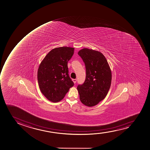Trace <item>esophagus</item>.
Listing matches in <instances>:
<instances>
[{"label":"esophagus","mask_w":150,"mask_h":150,"mask_svg":"<svg viewBox=\"0 0 150 150\" xmlns=\"http://www.w3.org/2000/svg\"><path fill=\"white\" fill-rule=\"evenodd\" d=\"M72 80H73V82H74V83H75H75H76V81H77V80H76V79H73Z\"/></svg>","instance_id":"esophagus-1"}]
</instances>
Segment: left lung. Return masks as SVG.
<instances>
[{"mask_svg":"<svg viewBox=\"0 0 150 150\" xmlns=\"http://www.w3.org/2000/svg\"><path fill=\"white\" fill-rule=\"evenodd\" d=\"M78 54L86 67V77L77 86L80 100L87 107L96 106L104 99L111 86L112 72L107 60L101 52L85 48Z\"/></svg>","mask_w":150,"mask_h":150,"instance_id":"obj_1","label":"left lung"}]
</instances>
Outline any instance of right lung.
Returning a JSON list of instances; mask_svg holds the SVG:
<instances>
[{
  "mask_svg": "<svg viewBox=\"0 0 150 150\" xmlns=\"http://www.w3.org/2000/svg\"><path fill=\"white\" fill-rule=\"evenodd\" d=\"M74 51L73 47L55 48L46 55L39 65L37 72L39 88L51 102L61 101L74 85L68 74L67 66Z\"/></svg>",
  "mask_w": 150,
  "mask_h": 150,
  "instance_id": "obj_1",
  "label": "right lung"
}]
</instances>
